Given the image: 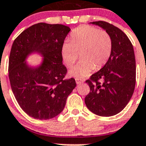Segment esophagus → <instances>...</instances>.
Listing matches in <instances>:
<instances>
[{
  "label": "esophagus",
  "instance_id": "obj_1",
  "mask_svg": "<svg viewBox=\"0 0 146 146\" xmlns=\"http://www.w3.org/2000/svg\"><path fill=\"white\" fill-rule=\"evenodd\" d=\"M75 81H76V83H77V85H78V84H80L81 82H83V81L81 80H80V79H78V78H76Z\"/></svg>",
  "mask_w": 146,
  "mask_h": 146
}]
</instances>
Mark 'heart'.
<instances>
[{"instance_id":"obj_1","label":"heart","mask_w":146,"mask_h":146,"mask_svg":"<svg viewBox=\"0 0 146 146\" xmlns=\"http://www.w3.org/2000/svg\"><path fill=\"white\" fill-rule=\"evenodd\" d=\"M111 51L112 40L108 32L91 25H82L72 32L71 39L64 41L61 56L64 63L70 66L80 53L81 60L69 70V74L83 78L106 64Z\"/></svg>"}]
</instances>
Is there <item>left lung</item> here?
<instances>
[{
  "label": "left lung",
  "mask_w": 146,
  "mask_h": 146,
  "mask_svg": "<svg viewBox=\"0 0 146 146\" xmlns=\"http://www.w3.org/2000/svg\"><path fill=\"white\" fill-rule=\"evenodd\" d=\"M105 30L112 40L106 64L86 81L90 93L85 103L90 111L109 117L123 110L131 99L136 82V63L132 44L121 29L104 21L91 23Z\"/></svg>",
  "instance_id": "left-lung-1"
}]
</instances>
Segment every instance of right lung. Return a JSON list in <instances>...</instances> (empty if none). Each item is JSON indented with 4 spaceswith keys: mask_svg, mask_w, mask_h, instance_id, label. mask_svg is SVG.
<instances>
[{
    "mask_svg": "<svg viewBox=\"0 0 146 146\" xmlns=\"http://www.w3.org/2000/svg\"><path fill=\"white\" fill-rule=\"evenodd\" d=\"M70 30L64 25L39 23L13 42L9 61L11 90L22 110L32 118L47 120L60 114L75 88L74 78L64 79L67 69L62 63L61 47ZM33 52L44 58L38 67L25 62Z\"/></svg>",
    "mask_w": 146,
    "mask_h": 146,
    "instance_id": "obj_1",
    "label": "right lung"
}]
</instances>
